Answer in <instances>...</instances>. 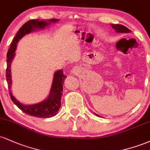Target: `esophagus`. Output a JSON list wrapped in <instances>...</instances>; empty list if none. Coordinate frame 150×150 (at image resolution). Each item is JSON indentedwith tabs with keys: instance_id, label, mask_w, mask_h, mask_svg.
Wrapping results in <instances>:
<instances>
[{
	"instance_id": "obj_1",
	"label": "esophagus",
	"mask_w": 150,
	"mask_h": 150,
	"mask_svg": "<svg viewBox=\"0 0 150 150\" xmlns=\"http://www.w3.org/2000/svg\"><path fill=\"white\" fill-rule=\"evenodd\" d=\"M76 71H77L76 68H74L73 69V73H76Z\"/></svg>"
}]
</instances>
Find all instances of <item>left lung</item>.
Returning a JSON list of instances; mask_svg holds the SVG:
<instances>
[{
    "mask_svg": "<svg viewBox=\"0 0 150 150\" xmlns=\"http://www.w3.org/2000/svg\"><path fill=\"white\" fill-rule=\"evenodd\" d=\"M111 27H112L113 30H116V32H118V33H129V32H131V31L127 28L126 27H125V26L122 25H118H118H113V24H111ZM96 116H99V115L97 114H96Z\"/></svg>",
    "mask_w": 150,
    "mask_h": 150,
    "instance_id": "left-lung-1",
    "label": "left lung"
}]
</instances>
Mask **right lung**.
Returning <instances> with one entry per match:
<instances>
[{
	"mask_svg": "<svg viewBox=\"0 0 150 150\" xmlns=\"http://www.w3.org/2000/svg\"><path fill=\"white\" fill-rule=\"evenodd\" d=\"M58 21V19H51L46 20H31L22 26L16 34L13 40L8 52L7 53V69L6 80L8 85L10 96L12 101L24 113L30 116L38 118H50L56 116L61 106V96L63 95V85L66 75L63 74V70H59L54 73L52 85L50 90L49 95L47 99L41 101L40 103L32 105H24L18 101L13 95L11 92L12 79H11V63L15 55L17 44L21 38L27 34L30 33L37 29H44L51 25V23H56Z\"/></svg>",
	"mask_w": 150,
	"mask_h": 150,
	"instance_id": "1",
	"label": "right lung"
}]
</instances>
